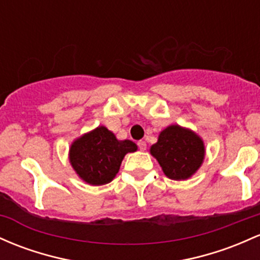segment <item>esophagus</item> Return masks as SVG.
Masks as SVG:
<instances>
[{"instance_id":"esophagus-1","label":"esophagus","mask_w":260,"mask_h":260,"mask_svg":"<svg viewBox=\"0 0 260 260\" xmlns=\"http://www.w3.org/2000/svg\"><path fill=\"white\" fill-rule=\"evenodd\" d=\"M138 147H139V149H141V150H145V149H147V143H145L144 141H139L138 142Z\"/></svg>"}]
</instances>
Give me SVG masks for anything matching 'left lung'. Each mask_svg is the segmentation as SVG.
I'll list each match as a JSON object with an SVG mask.
<instances>
[{
  "label": "left lung",
  "instance_id": "left-lung-1",
  "mask_svg": "<svg viewBox=\"0 0 260 260\" xmlns=\"http://www.w3.org/2000/svg\"><path fill=\"white\" fill-rule=\"evenodd\" d=\"M149 152L172 180H187L201 168L206 148L198 133L179 124H170L159 133Z\"/></svg>",
  "mask_w": 260,
  "mask_h": 260
}]
</instances>
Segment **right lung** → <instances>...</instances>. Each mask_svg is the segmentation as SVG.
I'll list each match as a JSON object with an SVG mask.
<instances>
[{
  "label": "right lung",
  "mask_w": 260,
  "mask_h": 260,
  "mask_svg": "<svg viewBox=\"0 0 260 260\" xmlns=\"http://www.w3.org/2000/svg\"><path fill=\"white\" fill-rule=\"evenodd\" d=\"M137 149L135 142L118 141L115 133L99 125L74 139L69 148V161L82 181L101 186L116 178L125 154Z\"/></svg>",
  "instance_id": "obj_1"
}]
</instances>
